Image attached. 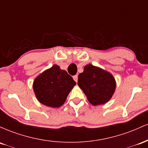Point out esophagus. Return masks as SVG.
Segmentation results:
<instances>
[{
  "instance_id": "esophagus-1",
  "label": "esophagus",
  "mask_w": 148,
  "mask_h": 148,
  "mask_svg": "<svg viewBox=\"0 0 148 148\" xmlns=\"http://www.w3.org/2000/svg\"><path fill=\"white\" fill-rule=\"evenodd\" d=\"M73 79L76 82H77V79H78V76L77 75H74L73 76Z\"/></svg>"
}]
</instances>
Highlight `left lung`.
Segmentation results:
<instances>
[{
	"instance_id": "8db88e82",
	"label": "left lung",
	"mask_w": 148,
	"mask_h": 148,
	"mask_svg": "<svg viewBox=\"0 0 148 148\" xmlns=\"http://www.w3.org/2000/svg\"><path fill=\"white\" fill-rule=\"evenodd\" d=\"M77 84L89 102L95 106L108 102L116 89L113 75L92 64L84 66V71L78 75Z\"/></svg>"
}]
</instances>
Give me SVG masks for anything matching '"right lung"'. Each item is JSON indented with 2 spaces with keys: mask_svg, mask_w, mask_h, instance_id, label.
Here are the masks:
<instances>
[{
  "mask_svg": "<svg viewBox=\"0 0 148 148\" xmlns=\"http://www.w3.org/2000/svg\"><path fill=\"white\" fill-rule=\"evenodd\" d=\"M75 84L66 71L61 70L58 65H53L35 78L33 88L40 103L48 107L59 108L65 103Z\"/></svg>",
  "mask_w": 148,
  "mask_h": 148,
  "instance_id": "add662e5",
  "label": "right lung"
}]
</instances>
